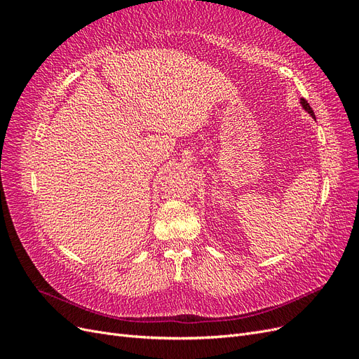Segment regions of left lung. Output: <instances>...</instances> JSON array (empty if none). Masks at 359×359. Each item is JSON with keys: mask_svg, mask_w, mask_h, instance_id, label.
Wrapping results in <instances>:
<instances>
[{"mask_svg": "<svg viewBox=\"0 0 359 359\" xmlns=\"http://www.w3.org/2000/svg\"><path fill=\"white\" fill-rule=\"evenodd\" d=\"M301 104H302V107H304V109H306L313 118H314V112H313V109H311V106L307 103V100H304V99H301ZM314 119H316V118H314Z\"/></svg>", "mask_w": 359, "mask_h": 359, "instance_id": "8db88e82", "label": "left lung"}]
</instances>
